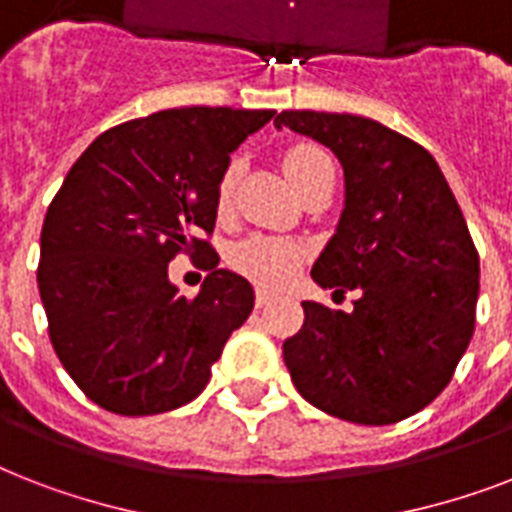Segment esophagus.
Instances as JSON below:
<instances>
[{
  "instance_id": "esophagus-1",
  "label": "esophagus",
  "mask_w": 512,
  "mask_h": 512,
  "mask_svg": "<svg viewBox=\"0 0 512 512\" xmlns=\"http://www.w3.org/2000/svg\"><path fill=\"white\" fill-rule=\"evenodd\" d=\"M271 300H273V292H268V289H257V295H255L257 308H265Z\"/></svg>"
}]
</instances>
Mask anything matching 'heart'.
<instances>
[{"label": "heart", "instance_id": "1", "mask_svg": "<svg viewBox=\"0 0 512 512\" xmlns=\"http://www.w3.org/2000/svg\"><path fill=\"white\" fill-rule=\"evenodd\" d=\"M281 164H284V172H287V177L300 193H303L321 172L332 167L327 151L316 146V143H292V146L284 151ZM236 172H239V164L231 162L223 170L220 180H217L215 204L220 215L228 212V207H231ZM303 260V244H297V241L292 239H284V236H265V233H255V236L239 241L231 252L233 268H236L241 276H247V279L255 281V284H263V287H281V284H287V281L295 276V271L300 268Z\"/></svg>", "mask_w": 512, "mask_h": 512}]
</instances>
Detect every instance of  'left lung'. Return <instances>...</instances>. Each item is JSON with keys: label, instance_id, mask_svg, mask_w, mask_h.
I'll list each match as a JSON object with an SVG mask.
<instances>
[{"label": "left lung", "instance_id": "left-lung-1", "mask_svg": "<svg viewBox=\"0 0 512 512\" xmlns=\"http://www.w3.org/2000/svg\"><path fill=\"white\" fill-rule=\"evenodd\" d=\"M329 146L345 172V209L313 281L353 311L303 303L284 364L321 412L390 425L452 382L476 329L478 249L436 159L412 138L353 114L281 111L276 127Z\"/></svg>", "mask_w": 512, "mask_h": 512}]
</instances>
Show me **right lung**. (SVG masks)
Segmentation results:
<instances>
[{
	"label": "right lung",
	"instance_id": "add662e5",
	"mask_svg": "<svg viewBox=\"0 0 512 512\" xmlns=\"http://www.w3.org/2000/svg\"><path fill=\"white\" fill-rule=\"evenodd\" d=\"M268 108L185 106L116 124L90 143L47 207L36 284L60 364L124 417L172 412L207 388L225 340L252 313L247 279L217 271V180ZM201 259L196 298L166 265Z\"/></svg>",
	"mask_w": 512,
	"mask_h": 512
}]
</instances>
